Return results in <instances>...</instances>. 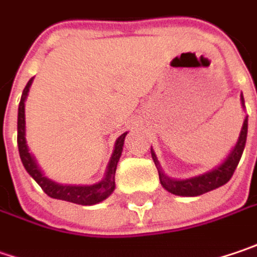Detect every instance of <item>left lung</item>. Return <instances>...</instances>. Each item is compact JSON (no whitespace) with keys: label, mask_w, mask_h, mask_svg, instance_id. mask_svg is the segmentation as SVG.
<instances>
[{"label":"left lung","mask_w":257,"mask_h":257,"mask_svg":"<svg viewBox=\"0 0 257 257\" xmlns=\"http://www.w3.org/2000/svg\"><path fill=\"white\" fill-rule=\"evenodd\" d=\"M240 102L243 109L244 107V98L243 94L240 95ZM246 137H247V115L244 117L243 121V127L240 130V136H238L237 142L234 145V148L230 150V153L227 155L223 163H220L218 166H215L214 169L208 171L205 173H201L198 176H192V178H185V179H175L168 176L166 173L162 171V166L158 156L155 153L153 149H150L152 152V159L155 162L158 172H159V179H161L162 186L171 192L173 195H179V197H198L205 192H210L212 189H217L220 186H223L230 181V178L233 176V173L237 168L241 153L244 150V145H246Z\"/></svg>","instance_id":"1"}]
</instances>
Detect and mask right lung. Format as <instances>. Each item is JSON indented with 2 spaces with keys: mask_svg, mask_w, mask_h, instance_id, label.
Returning <instances> with one entry per match:
<instances>
[{
  "mask_svg": "<svg viewBox=\"0 0 257 257\" xmlns=\"http://www.w3.org/2000/svg\"><path fill=\"white\" fill-rule=\"evenodd\" d=\"M32 78L23 94H21V99H20L19 105V118H17V143H19V153L23 166L26 168V171L32 176L33 179L42 186V189L50 198L62 199V201H69L73 204H81V205H94L98 204L104 199H107L112 194V191L115 189V169H117V163L120 161L121 156L122 146H124V139L127 133H122L114 145V150L112 155L109 158L108 166L104 178L92 185H66V184H58L55 181H52L50 178H47L43 171L40 169V166L37 165L36 158L33 156L27 146V140H26V98L29 95L30 86L33 84Z\"/></svg>",
  "mask_w": 257,
  "mask_h": 257,
  "instance_id": "1",
  "label": "right lung"
}]
</instances>
